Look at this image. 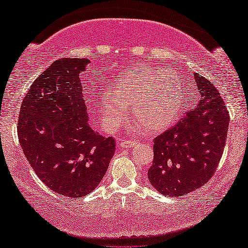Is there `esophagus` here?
Segmentation results:
<instances>
[{"label": "esophagus", "instance_id": "esophagus-1", "mask_svg": "<svg viewBox=\"0 0 248 248\" xmlns=\"http://www.w3.org/2000/svg\"><path fill=\"white\" fill-rule=\"evenodd\" d=\"M136 144H137V141H135V140H118V142H117L118 148H121V149L132 148V147H135Z\"/></svg>", "mask_w": 248, "mask_h": 248}]
</instances>
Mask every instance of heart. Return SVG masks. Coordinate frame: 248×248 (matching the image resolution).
<instances>
[{"label":"heart","instance_id":"heart-1","mask_svg":"<svg viewBox=\"0 0 248 248\" xmlns=\"http://www.w3.org/2000/svg\"><path fill=\"white\" fill-rule=\"evenodd\" d=\"M116 98H97L99 113L108 130L124 123L127 105L132 103V116L147 133H156L174 123L184 107V98L174 75L166 69H135L121 75L113 90Z\"/></svg>","mask_w":248,"mask_h":248}]
</instances>
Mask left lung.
<instances>
[{
	"instance_id": "obj_1",
	"label": "left lung",
	"mask_w": 248,
	"mask_h": 248,
	"mask_svg": "<svg viewBox=\"0 0 248 248\" xmlns=\"http://www.w3.org/2000/svg\"><path fill=\"white\" fill-rule=\"evenodd\" d=\"M187 81L184 89H188L194 107L153 140L148 171L151 186L170 198H181L209 182L222 158L230 124L229 111L214 85L196 73Z\"/></svg>"
}]
</instances>
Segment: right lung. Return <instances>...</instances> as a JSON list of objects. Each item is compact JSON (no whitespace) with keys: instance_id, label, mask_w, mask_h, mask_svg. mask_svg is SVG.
Returning <instances> with one entry per match:
<instances>
[{"instance_id":"add662e5","label":"right lung","mask_w":248,"mask_h":248,"mask_svg":"<svg viewBox=\"0 0 248 248\" xmlns=\"http://www.w3.org/2000/svg\"><path fill=\"white\" fill-rule=\"evenodd\" d=\"M87 58L55 61L33 81L23 99L18 140L42 182L58 194L77 199L97 187L115 153L112 137L88 123L84 75Z\"/></svg>"}]
</instances>
